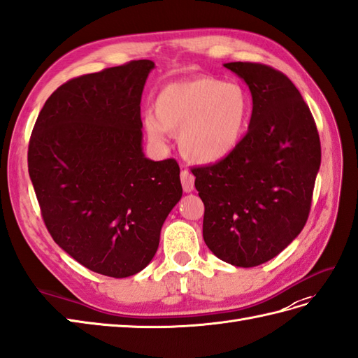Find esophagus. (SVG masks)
Listing matches in <instances>:
<instances>
[{
	"label": "esophagus",
	"mask_w": 358,
	"mask_h": 358,
	"mask_svg": "<svg viewBox=\"0 0 358 358\" xmlns=\"http://www.w3.org/2000/svg\"><path fill=\"white\" fill-rule=\"evenodd\" d=\"M180 180H181L182 190H185L186 194H189V192L194 190V187H195V177L192 176V173H190L187 169H182V171H181Z\"/></svg>",
	"instance_id": "esophagus-1"
}]
</instances>
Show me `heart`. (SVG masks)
<instances>
[{
	"label": "heart",
	"instance_id": "1",
	"mask_svg": "<svg viewBox=\"0 0 358 358\" xmlns=\"http://www.w3.org/2000/svg\"><path fill=\"white\" fill-rule=\"evenodd\" d=\"M154 112L143 116L152 143L162 146L168 131H180L181 152L195 163L212 164L239 146L251 104L241 86L198 76L164 85L154 99Z\"/></svg>",
	"mask_w": 358,
	"mask_h": 358
}]
</instances>
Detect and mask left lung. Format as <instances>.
<instances>
[{"label":"left lung","instance_id":"8db88e82","mask_svg":"<svg viewBox=\"0 0 358 358\" xmlns=\"http://www.w3.org/2000/svg\"><path fill=\"white\" fill-rule=\"evenodd\" d=\"M248 85L250 130L227 159L194 168L204 203L203 237L217 259L252 268L304 228L320 166L319 133L295 85L262 63L224 65Z\"/></svg>","mask_w":358,"mask_h":358}]
</instances>
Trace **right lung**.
<instances>
[{"instance_id": "1", "label": "right lung", "mask_w": 358, "mask_h": 358, "mask_svg": "<svg viewBox=\"0 0 358 358\" xmlns=\"http://www.w3.org/2000/svg\"><path fill=\"white\" fill-rule=\"evenodd\" d=\"M151 60L72 78L47 99L29 143L43 222L85 268L113 278L141 272L182 194L173 159L142 151L141 99Z\"/></svg>"}]
</instances>
